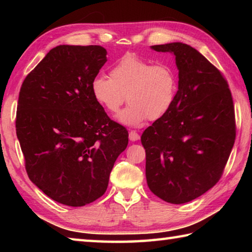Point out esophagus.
<instances>
[{"instance_id": "esophagus-1", "label": "esophagus", "mask_w": 252, "mask_h": 252, "mask_svg": "<svg viewBox=\"0 0 252 252\" xmlns=\"http://www.w3.org/2000/svg\"><path fill=\"white\" fill-rule=\"evenodd\" d=\"M129 139L131 140V141H138V140L140 139V135L136 133L135 131H133V130H131L130 132H129Z\"/></svg>"}]
</instances>
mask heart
Masks as SVG:
<instances>
[{
  "mask_svg": "<svg viewBox=\"0 0 252 252\" xmlns=\"http://www.w3.org/2000/svg\"><path fill=\"white\" fill-rule=\"evenodd\" d=\"M93 99L106 112L116 116L127 100L130 104L120 116L126 126H140L148 119L163 118L176 101L178 76L171 65L155 63L134 53H126L111 66L110 78L97 74L91 81Z\"/></svg>",
  "mask_w": 252,
  "mask_h": 252,
  "instance_id": "heart-1",
  "label": "heart"
}]
</instances>
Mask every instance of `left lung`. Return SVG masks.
Returning a JSON list of instances; mask_svg holds the SVG:
<instances>
[{
	"mask_svg": "<svg viewBox=\"0 0 252 252\" xmlns=\"http://www.w3.org/2000/svg\"><path fill=\"white\" fill-rule=\"evenodd\" d=\"M172 52L179 85L171 110L141 135L148 186L164 201L181 204L220 180L236 140L233 100L227 80L192 46L152 45Z\"/></svg>",
	"mask_w": 252,
	"mask_h": 252,
	"instance_id": "left-lung-1",
	"label": "left lung"
}]
</instances>
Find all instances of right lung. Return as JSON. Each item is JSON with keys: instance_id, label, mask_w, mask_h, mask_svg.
Instances as JSON below:
<instances>
[{"instance_id": "add662e5", "label": "right lung", "mask_w": 252, "mask_h": 252, "mask_svg": "<svg viewBox=\"0 0 252 252\" xmlns=\"http://www.w3.org/2000/svg\"><path fill=\"white\" fill-rule=\"evenodd\" d=\"M105 55L100 45H59L20 90L15 127L25 170L39 189L65 206L82 207L103 195L129 142L127 130L91 93Z\"/></svg>"}]
</instances>
